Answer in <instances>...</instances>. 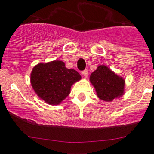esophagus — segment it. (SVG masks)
Instances as JSON below:
<instances>
[{"label":"esophagus","instance_id":"obj_1","mask_svg":"<svg viewBox=\"0 0 154 154\" xmlns=\"http://www.w3.org/2000/svg\"><path fill=\"white\" fill-rule=\"evenodd\" d=\"M81 73H82V75H83L84 77H87V75H88V71H87V70H83Z\"/></svg>","mask_w":154,"mask_h":154}]
</instances>
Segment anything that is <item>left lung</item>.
I'll list each match as a JSON object with an SVG mask.
<instances>
[{
    "instance_id": "1",
    "label": "left lung",
    "mask_w": 154,
    "mask_h": 154,
    "mask_svg": "<svg viewBox=\"0 0 154 154\" xmlns=\"http://www.w3.org/2000/svg\"><path fill=\"white\" fill-rule=\"evenodd\" d=\"M90 80L96 90L98 97L102 100L110 102L123 93L124 79L106 66H99L91 73Z\"/></svg>"
}]
</instances>
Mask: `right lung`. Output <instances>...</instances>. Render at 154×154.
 Returning <instances> with one entry per match:
<instances>
[{"instance_id": "add662e5", "label": "right lung", "mask_w": 154, "mask_h": 154, "mask_svg": "<svg viewBox=\"0 0 154 154\" xmlns=\"http://www.w3.org/2000/svg\"><path fill=\"white\" fill-rule=\"evenodd\" d=\"M81 79L74 69H67L64 63L56 60L39 63L31 74V83L38 96L49 104H59L70 94L71 85Z\"/></svg>"}]
</instances>
